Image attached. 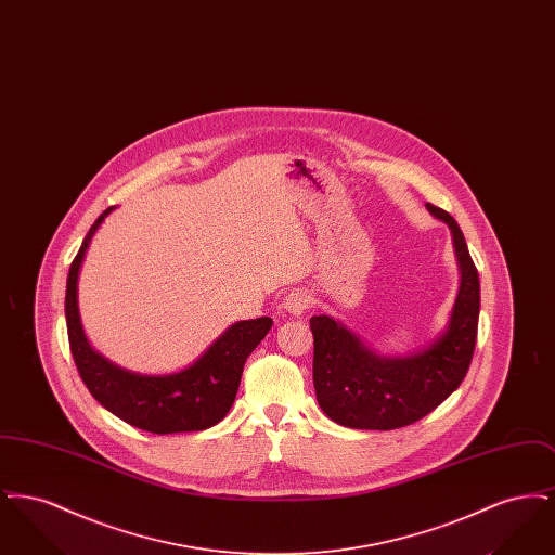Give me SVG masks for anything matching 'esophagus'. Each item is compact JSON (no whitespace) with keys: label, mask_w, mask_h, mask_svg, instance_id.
<instances>
[{"label":"esophagus","mask_w":555,"mask_h":555,"mask_svg":"<svg viewBox=\"0 0 555 555\" xmlns=\"http://www.w3.org/2000/svg\"><path fill=\"white\" fill-rule=\"evenodd\" d=\"M310 301H312V297H310L308 291L295 289L291 291L289 295L285 297L283 308L293 317H301L310 308Z\"/></svg>","instance_id":"esophagus-1"}]
</instances>
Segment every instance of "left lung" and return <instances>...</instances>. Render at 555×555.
<instances>
[{
    "label": "left lung",
    "instance_id": "obj_1",
    "mask_svg": "<svg viewBox=\"0 0 555 555\" xmlns=\"http://www.w3.org/2000/svg\"><path fill=\"white\" fill-rule=\"evenodd\" d=\"M451 229L460 264V291L448 328L410 356H378L341 322L310 318L314 335V387L322 412L349 428L393 430L441 405L464 380L475 353L480 283L466 238L448 211L426 204Z\"/></svg>",
    "mask_w": 555,
    "mask_h": 555
}]
</instances>
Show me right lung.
Returning <instances> with one entry per match:
<instances>
[{
	"mask_svg": "<svg viewBox=\"0 0 555 555\" xmlns=\"http://www.w3.org/2000/svg\"><path fill=\"white\" fill-rule=\"evenodd\" d=\"M107 208L82 238L79 254L66 281V326L68 341L89 393L120 421L147 433L170 435L204 430L220 423L235 397L245 360L266 337L272 318L241 320L231 324L189 369L175 374H137L102 358L82 333L79 317V270L85 251L104 222Z\"/></svg>",
	"mask_w": 555,
	"mask_h": 555,
	"instance_id": "1",
	"label": "right lung"
}]
</instances>
